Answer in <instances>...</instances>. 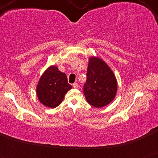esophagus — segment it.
Returning a JSON list of instances; mask_svg holds the SVG:
<instances>
[{
    "label": "esophagus",
    "mask_w": 158,
    "mask_h": 158,
    "mask_svg": "<svg viewBox=\"0 0 158 158\" xmlns=\"http://www.w3.org/2000/svg\"><path fill=\"white\" fill-rule=\"evenodd\" d=\"M73 87L74 88H78L79 85L77 83H74V84H73Z\"/></svg>",
    "instance_id": "1"
}]
</instances>
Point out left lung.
Instances as JSON below:
<instances>
[{"instance_id": "obj_1", "label": "left lung", "mask_w": 158, "mask_h": 158, "mask_svg": "<svg viewBox=\"0 0 158 158\" xmlns=\"http://www.w3.org/2000/svg\"><path fill=\"white\" fill-rule=\"evenodd\" d=\"M117 88L116 77L107 63L98 57H90L83 88L88 103L98 109L106 106L116 97Z\"/></svg>"}]
</instances>
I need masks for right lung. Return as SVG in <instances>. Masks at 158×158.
<instances>
[{"label": "right lung", "instance_id": "right-lung-1", "mask_svg": "<svg viewBox=\"0 0 158 158\" xmlns=\"http://www.w3.org/2000/svg\"><path fill=\"white\" fill-rule=\"evenodd\" d=\"M72 88L68 83L65 73L60 72L57 66L50 65L39 80L36 96L43 105L54 109L62 103L65 94Z\"/></svg>", "mask_w": 158, "mask_h": 158}]
</instances>
